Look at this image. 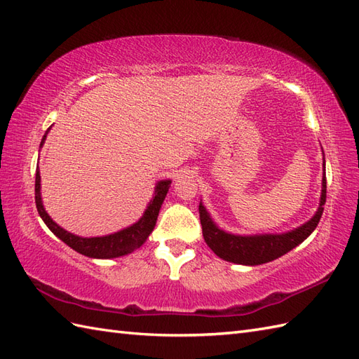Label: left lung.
<instances>
[{"label": "left lung", "mask_w": 359, "mask_h": 359, "mask_svg": "<svg viewBox=\"0 0 359 359\" xmlns=\"http://www.w3.org/2000/svg\"><path fill=\"white\" fill-rule=\"evenodd\" d=\"M325 159V158H323ZM325 168V162H323ZM326 174H323V182H321V197L320 206L316 215L312 217L308 223L302 224L300 227L294 229L287 233H264V235H233L222 231L208 214L206 208L200 203V223L203 229V238L206 244L210 247L219 258L241 265H261L280 258L282 255L288 253L294 247H297L306 238L314 232L317 227L321 214H323V206L326 203Z\"/></svg>", "instance_id": "obj_1"}]
</instances>
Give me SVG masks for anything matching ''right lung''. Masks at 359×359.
<instances>
[{"instance_id": "1", "label": "right lung", "mask_w": 359, "mask_h": 359, "mask_svg": "<svg viewBox=\"0 0 359 359\" xmlns=\"http://www.w3.org/2000/svg\"><path fill=\"white\" fill-rule=\"evenodd\" d=\"M50 128L45 132L41 147L45 142V137H47ZM171 180H161L156 183L154 188V197L150 200L149 206H147L144 215L140 218V222L135 224L128 226L123 231L104 235V236H94V238H81L74 233H69L65 229H62L59 224H56L51 219V217L45 212L43 205H42V197H41V174L39 167L36 168V182H34V200H36V208H38V212L43 223L48 226L50 231L56 235L57 238L69 245L72 250H76L81 255L88 256V258H95V259H110V258H118V256H124L136 250L137 247H141L149 235L153 232L156 226V219L159 215V209L163 203L165 197H167V192L170 189Z\"/></svg>"}]
</instances>
